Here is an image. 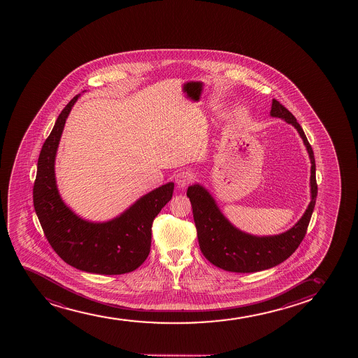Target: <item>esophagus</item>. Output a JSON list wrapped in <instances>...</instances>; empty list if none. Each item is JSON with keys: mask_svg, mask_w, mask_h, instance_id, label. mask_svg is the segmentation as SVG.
I'll use <instances>...</instances> for the list:
<instances>
[{"mask_svg": "<svg viewBox=\"0 0 358 358\" xmlns=\"http://www.w3.org/2000/svg\"><path fill=\"white\" fill-rule=\"evenodd\" d=\"M194 179V173L191 172V171H182V172H179L177 174V177H176V182H177V185L181 189H184L185 186L189 185L191 181Z\"/></svg>", "mask_w": 358, "mask_h": 358, "instance_id": "esophagus-1", "label": "esophagus"}]
</instances>
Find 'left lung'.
<instances>
[{
  "label": "left lung",
  "mask_w": 358,
  "mask_h": 358,
  "mask_svg": "<svg viewBox=\"0 0 358 358\" xmlns=\"http://www.w3.org/2000/svg\"><path fill=\"white\" fill-rule=\"evenodd\" d=\"M270 115L292 124L303 141L312 164L309 182L310 203L302 217L290 229L280 234L257 236L233 226L204 186L201 184L189 186L186 194L192 206L201 253L210 263L226 271L240 273L263 271L288 259L303 240L315 206L317 185L312 147L292 112L275 99L272 100Z\"/></svg>",
  "instance_id": "left-lung-1"
}]
</instances>
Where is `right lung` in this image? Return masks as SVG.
Returning <instances> with one entry per match:
<instances>
[{"mask_svg": "<svg viewBox=\"0 0 358 358\" xmlns=\"http://www.w3.org/2000/svg\"><path fill=\"white\" fill-rule=\"evenodd\" d=\"M80 95L70 100L43 144L33 186V204L48 241L66 264L98 275H123L147 259L152 224L172 199L174 182L152 189L106 222H92L63 201L55 174V160L66 120Z\"/></svg>", "mask_w": 358, "mask_h": 358, "instance_id": "add662e5", "label": "right lung"}]
</instances>
